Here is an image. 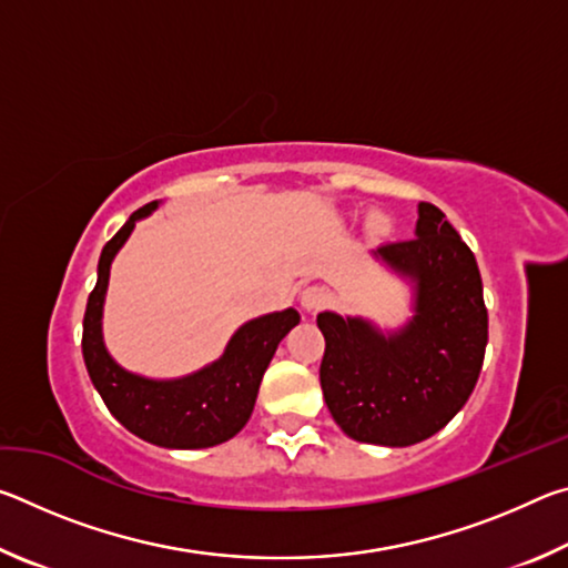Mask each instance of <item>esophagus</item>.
I'll return each instance as SVG.
<instances>
[{"label":"esophagus","instance_id":"esophagus-1","mask_svg":"<svg viewBox=\"0 0 568 568\" xmlns=\"http://www.w3.org/2000/svg\"><path fill=\"white\" fill-rule=\"evenodd\" d=\"M328 301H331V295L321 285H311L301 293V305H303V311H307V313L321 311V307L328 305Z\"/></svg>","mask_w":568,"mask_h":568}]
</instances>
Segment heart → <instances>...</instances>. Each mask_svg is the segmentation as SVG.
<instances>
[{
  "label": "heart",
  "instance_id": "1",
  "mask_svg": "<svg viewBox=\"0 0 568 568\" xmlns=\"http://www.w3.org/2000/svg\"><path fill=\"white\" fill-rule=\"evenodd\" d=\"M373 225H376L378 230H381V227H386V220H383V217H376V220H373Z\"/></svg>",
  "mask_w": 568,
  "mask_h": 568
}]
</instances>
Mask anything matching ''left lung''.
I'll return each instance as SVG.
<instances>
[{"label": "left lung", "instance_id": "obj_1", "mask_svg": "<svg viewBox=\"0 0 568 568\" xmlns=\"http://www.w3.org/2000/svg\"><path fill=\"white\" fill-rule=\"evenodd\" d=\"M373 255L413 283V318L383 333L365 318L321 313V388L345 436L413 446L438 434L474 393L488 343L484 285L470 247L430 203H418L416 237Z\"/></svg>", "mask_w": 568, "mask_h": 568}]
</instances>
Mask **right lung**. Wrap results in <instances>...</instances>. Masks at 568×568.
Masks as SVG:
<instances>
[{"label":"right lung","instance_id":"1","mask_svg":"<svg viewBox=\"0 0 568 568\" xmlns=\"http://www.w3.org/2000/svg\"><path fill=\"white\" fill-rule=\"evenodd\" d=\"M158 207L134 210L118 235L102 247L98 285L88 297L82 321V355L104 406L124 428L162 448H210L240 434L255 408L263 373L291 328L301 323L295 307L267 313L240 325L225 353L190 376L152 381L114 363L102 341V307L110 283V265L130 237L134 223Z\"/></svg>","mask_w":568,"mask_h":568}]
</instances>
